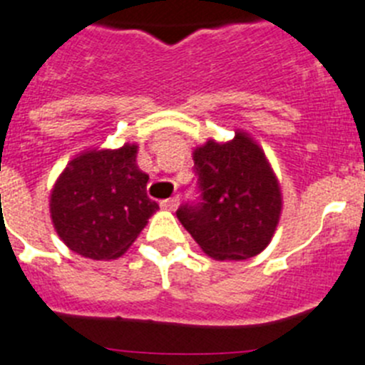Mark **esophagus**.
Returning <instances> with one entry per match:
<instances>
[{
	"instance_id": "34e87169",
	"label": "esophagus",
	"mask_w": 365,
	"mask_h": 365,
	"mask_svg": "<svg viewBox=\"0 0 365 365\" xmlns=\"http://www.w3.org/2000/svg\"><path fill=\"white\" fill-rule=\"evenodd\" d=\"M178 205H180L178 196H173V198L163 200V202L160 203V207H162V209H165V210H176V209H178Z\"/></svg>"
}]
</instances>
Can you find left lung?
Masks as SVG:
<instances>
[{"instance_id": "left-lung-1", "label": "left lung", "mask_w": 365, "mask_h": 365, "mask_svg": "<svg viewBox=\"0 0 365 365\" xmlns=\"http://www.w3.org/2000/svg\"><path fill=\"white\" fill-rule=\"evenodd\" d=\"M198 203L176 210L180 223L212 259H248L274 237L281 217V187L263 149L237 129L230 142L194 149Z\"/></svg>"}]
</instances>
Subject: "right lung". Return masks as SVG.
<instances>
[{
  "label": "right lung",
  "instance_id": "1",
  "mask_svg": "<svg viewBox=\"0 0 365 365\" xmlns=\"http://www.w3.org/2000/svg\"><path fill=\"white\" fill-rule=\"evenodd\" d=\"M136 153V144L91 149L61 173L50 192V216L70 250L97 261L117 259L158 210Z\"/></svg>",
  "mask_w": 365,
  "mask_h": 365
}]
</instances>
